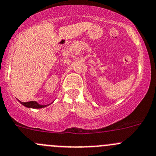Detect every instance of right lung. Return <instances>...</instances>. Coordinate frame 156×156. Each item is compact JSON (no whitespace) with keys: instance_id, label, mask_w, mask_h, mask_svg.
Returning <instances> with one entry per match:
<instances>
[{"instance_id":"obj_1","label":"right lung","mask_w":156,"mask_h":156,"mask_svg":"<svg viewBox=\"0 0 156 156\" xmlns=\"http://www.w3.org/2000/svg\"><path fill=\"white\" fill-rule=\"evenodd\" d=\"M20 103H21L23 106H26L27 108H44L46 106H49L50 104L48 105H41L39 104L38 103H37L36 101H30V102H26V103H23V102H21L19 100Z\"/></svg>"}]
</instances>
